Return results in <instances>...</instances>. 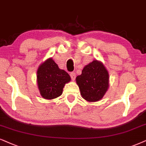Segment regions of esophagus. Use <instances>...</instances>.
Returning <instances> with one entry per match:
<instances>
[{"instance_id":"esophagus-1","label":"esophagus","mask_w":146,"mask_h":146,"mask_svg":"<svg viewBox=\"0 0 146 146\" xmlns=\"http://www.w3.org/2000/svg\"><path fill=\"white\" fill-rule=\"evenodd\" d=\"M70 76H71V79H73V80H75V78H76V74H75V72H71V73H70Z\"/></svg>"}]
</instances>
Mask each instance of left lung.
Wrapping results in <instances>:
<instances>
[{"mask_svg":"<svg viewBox=\"0 0 146 146\" xmlns=\"http://www.w3.org/2000/svg\"><path fill=\"white\" fill-rule=\"evenodd\" d=\"M76 83L82 98L88 102H97L104 96L109 87V74L102 62L94 60L85 66Z\"/></svg>","mask_w":146,"mask_h":146,"instance_id":"obj_1","label":"left lung"}]
</instances>
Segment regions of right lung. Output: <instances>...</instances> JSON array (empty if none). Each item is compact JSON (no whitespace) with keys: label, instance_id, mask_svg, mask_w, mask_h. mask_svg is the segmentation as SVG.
<instances>
[{"label":"right lung","instance_id":"right-lung-1","mask_svg":"<svg viewBox=\"0 0 146 146\" xmlns=\"http://www.w3.org/2000/svg\"><path fill=\"white\" fill-rule=\"evenodd\" d=\"M71 81L65 71L60 69L52 58L42 63L37 71V83L43 98L52 100L60 96L64 85Z\"/></svg>","mask_w":146,"mask_h":146}]
</instances>
